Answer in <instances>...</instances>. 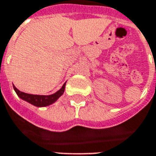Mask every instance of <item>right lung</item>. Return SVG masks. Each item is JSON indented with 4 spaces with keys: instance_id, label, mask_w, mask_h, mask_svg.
<instances>
[{
    "instance_id": "right-lung-1",
    "label": "right lung",
    "mask_w": 156,
    "mask_h": 156,
    "mask_svg": "<svg viewBox=\"0 0 156 156\" xmlns=\"http://www.w3.org/2000/svg\"><path fill=\"white\" fill-rule=\"evenodd\" d=\"M65 85L66 82L62 85V87L59 90L56 92L55 94L51 95L29 94H26V93L20 92L14 86H13V89H14L18 96L21 100H25V101H27V102L35 105V106H37V107H44V106H48V105L55 103L56 100H58L62 95L63 94L64 89H65Z\"/></svg>"
}]
</instances>
